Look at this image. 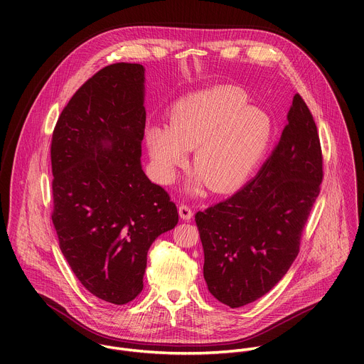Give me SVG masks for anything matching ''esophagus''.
<instances>
[{
  "label": "esophagus",
  "instance_id": "34e87169",
  "mask_svg": "<svg viewBox=\"0 0 364 364\" xmlns=\"http://www.w3.org/2000/svg\"><path fill=\"white\" fill-rule=\"evenodd\" d=\"M178 213L183 219H190L193 216V210H191V205L187 204V203H181L180 207H178Z\"/></svg>",
  "mask_w": 364,
  "mask_h": 364
}]
</instances>
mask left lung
Returning a JSON list of instances; mask_svg holds the SVG:
<instances>
[{"label": "left lung", "mask_w": 364, "mask_h": 364, "mask_svg": "<svg viewBox=\"0 0 364 364\" xmlns=\"http://www.w3.org/2000/svg\"><path fill=\"white\" fill-rule=\"evenodd\" d=\"M145 69L114 63L87 79L51 136L53 220L82 285L117 305L142 291L146 252L177 222L168 193L141 167Z\"/></svg>", "instance_id": "8db88e82"}]
</instances>
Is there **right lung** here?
I'll list each match as a JSON object with an SVG mask.
<instances>
[{
  "instance_id": "right-lung-1",
  "label": "right lung",
  "mask_w": 364,
  "mask_h": 364,
  "mask_svg": "<svg viewBox=\"0 0 364 364\" xmlns=\"http://www.w3.org/2000/svg\"><path fill=\"white\" fill-rule=\"evenodd\" d=\"M262 168L232 197L197 212L210 294L230 308L256 301L288 272L323 181L317 127L299 95Z\"/></svg>"
}]
</instances>
